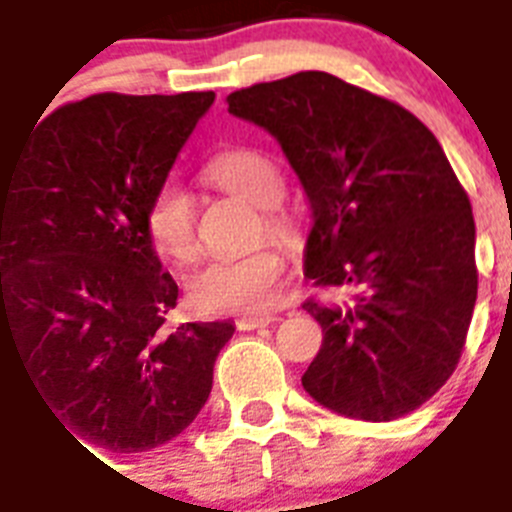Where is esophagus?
Here are the masks:
<instances>
[{"label": "esophagus", "instance_id": "obj_1", "mask_svg": "<svg viewBox=\"0 0 512 512\" xmlns=\"http://www.w3.org/2000/svg\"><path fill=\"white\" fill-rule=\"evenodd\" d=\"M276 321H278L276 315H244V318L236 321V326H239V331H255V328L270 326V323H276Z\"/></svg>", "mask_w": 512, "mask_h": 512}]
</instances>
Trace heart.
I'll list each match as a JSON object with an SVG mask.
<instances>
[{
	"label": "heart",
	"instance_id": "b5f03b06",
	"mask_svg": "<svg viewBox=\"0 0 512 512\" xmlns=\"http://www.w3.org/2000/svg\"><path fill=\"white\" fill-rule=\"evenodd\" d=\"M202 178L215 189L265 207L268 228H286L273 210L284 178L265 152L255 147L218 149L202 165ZM149 242L173 263H191L199 252L197 210L189 191L173 181L157 186L144 210ZM286 257L276 244H260L239 255L215 257L189 278V299L194 310L205 315H257L268 313L284 286Z\"/></svg>",
	"mask_w": 512,
	"mask_h": 512
}]
</instances>
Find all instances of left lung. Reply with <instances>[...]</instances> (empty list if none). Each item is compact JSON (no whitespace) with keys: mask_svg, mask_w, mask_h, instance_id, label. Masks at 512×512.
I'll return each mask as SVG.
<instances>
[{"mask_svg":"<svg viewBox=\"0 0 512 512\" xmlns=\"http://www.w3.org/2000/svg\"><path fill=\"white\" fill-rule=\"evenodd\" d=\"M276 136L313 210L305 268L347 302L305 299L323 328L302 376L323 407L394 421L458 368L479 270L471 199L429 128L392 99L305 70L228 94Z\"/></svg>","mask_w":512,"mask_h":512,"instance_id":"left-lung-1","label":"left lung"}]
</instances>
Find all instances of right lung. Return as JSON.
Here are the masks:
<instances>
[{"mask_svg":"<svg viewBox=\"0 0 512 512\" xmlns=\"http://www.w3.org/2000/svg\"><path fill=\"white\" fill-rule=\"evenodd\" d=\"M213 99L94 94L57 107L0 160V344L12 339L76 442L152 450L210 397L234 326H165L178 286L144 210Z\"/></svg>","mask_w":512,"mask_h":512,"instance_id":"obj_1","label":"right lung"}]
</instances>
